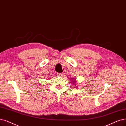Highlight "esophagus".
Here are the masks:
<instances>
[{
	"instance_id": "34e87169",
	"label": "esophagus",
	"mask_w": 126,
	"mask_h": 126,
	"mask_svg": "<svg viewBox=\"0 0 126 126\" xmlns=\"http://www.w3.org/2000/svg\"><path fill=\"white\" fill-rule=\"evenodd\" d=\"M57 75L58 76H60V77H62L63 76V74L62 73H58Z\"/></svg>"
}]
</instances>
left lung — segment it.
<instances>
[{
	"label": "left lung",
	"instance_id": "obj_1",
	"mask_svg": "<svg viewBox=\"0 0 126 126\" xmlns=\"http://www.w3.org/2000/svg\"><path fill=\"white\" fill-rule=\"evenodd\" d=\"M71 80H72V83L73 84H75V83H76V81H75V79L74 80V78H72V79H71Z\"/></svg>",
	"mask_w": 126,
	"mask_h": 126
}]
</instances>
